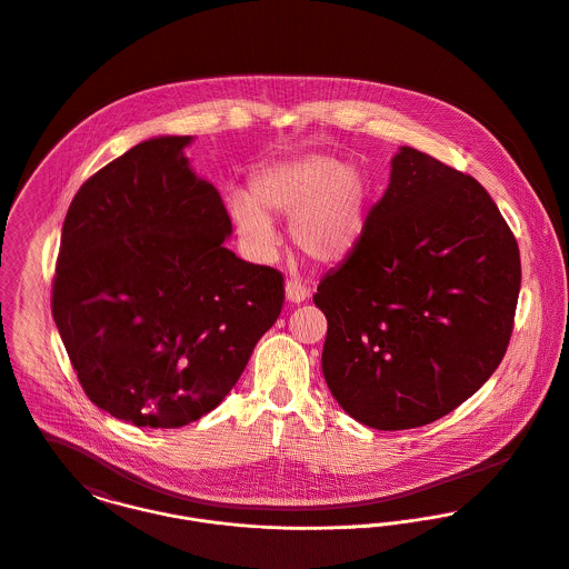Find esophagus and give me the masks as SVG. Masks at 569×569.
I'll return each instance as SVG.
<instances>
[{"mask_svg":"<svg viewBox=\"0 0 569 569\" xmlns=\"http://www.w3.org/2000/svg\"><path fill=\"white\" fill-rule=\"evenodd\" d=\"M308 295H310V290L301 281H297V279L286 281V299L290 303H303L308 299Z\"/></svg>","mask_w":569,"mask_h":569,"instance_id":"34e87169","label":"esophagus"}]
</instances>
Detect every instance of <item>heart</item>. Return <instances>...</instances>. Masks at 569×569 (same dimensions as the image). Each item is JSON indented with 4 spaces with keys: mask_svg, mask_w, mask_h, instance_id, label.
<instances>
[{
    "mask_svg": "<svg viewBox=\"0 0 569 569\" xmlns=\"http://www.w3.org/2000/svg\"><path fill=\"white\" fill-rule=\"evenodd\" d=\"M251 191H236L229 213L254 257H268L277 244L270 216H288L295 247L320 263L345 259L365 236L369 179L336 157L310 154L268 166L254 174Z\"/></svg>",
    "mask_w": 569,
    "mask_h": 569,
    "instance_id": "b5f03b06",
    "label": "heart"
}]
</instances>
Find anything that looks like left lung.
Listing matches in <instances>:
<instances>
[{"instance_id": "obj_1", "label": "left lung", "mask_w": 569, "mask_h": 569, "mask_svg": "<svg viewBox=\"0 0 569 569\" xmlns=\"http://www.w3.org/2000/svg\"><path fill=\"white\" fill-rule=\"evenodd\" d=\"M519 286V249L493 198L401 146L360 244L316 290L331 395L376 430L449 415L502 362Z\"/></svg>"}]
</instances>
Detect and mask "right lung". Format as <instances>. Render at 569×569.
<instances>
[{
    "label": "right lung",
    "instance_id": "1",
    "mask_svg": "<svg viewBox=\"0 0 569 569\" xmlns=\"http://www.w3.org/2000/svg\"><path fill=\"white\" fill-rule=\"evenodd\" d=\"M186 137L96 172L64 216L52 316L87 397L137 428L211 412L283 308V274L224 247L231 218Z\"/></svg>",
    "mask_w": 569,
    "mask_h": 569
}]
</instances>
